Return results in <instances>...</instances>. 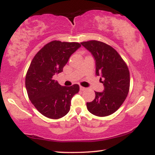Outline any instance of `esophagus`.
Returning a JSON list of instances; mask_svg holds the SVG:
<instances>
[{"mask_svg":"<svg viewBox=\"0 0 155 155\" xmlns=\"http://www.w3.org/2000/svg\"><path fill=\"white\" fill-rule=\"evenodd\" d=\"M85 90H86V88L84 87H80V90H81V91H84Z\"/></svg>","mask_w":155,"mask_h":155,"instance_id":"1","label":"esophagus"}]
</instances>
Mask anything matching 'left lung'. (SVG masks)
I'll return each instance as SVG.
<instances>
[{
	"label": "left lung",
	"instance_id": "1",
	"mask_svg": "<svg viewBox=\"0 0 155 155\" xmlns=\"http://www.w3.org/2000/svg\"><path fill=\"white\" fill-rule=\"evenodd\" d=\"M81 44L95 58L96 75H101L104 79V92H95V99L87 103V108L95 116L111 115L122 106L128 94L130 72L127 64L113 47L104 42L92 40Z\"/></svg>",
	"mask_w": 155,
	"mask_h": 155
}]
</instances>
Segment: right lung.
Segmentation results:
<instances>
[{"label": "right lung", "instance_id": "obj_1", "mask_svg": "<svg viewBox=\"0 0 155 155\" xmlns=\"http://www.w3.org/2000/svg\"><path fill=\"white\" fill-rule=\"evenodd\" d=\"M81 44L52 41L44 46L31 61L25 77L28 97L41 114L48 118H62L68 113L71 101L79 86L63 87L53 79L63 72L71 55Z\"/></svg>", "mask_w": 155, "mask_h": 155}]
</instances>
